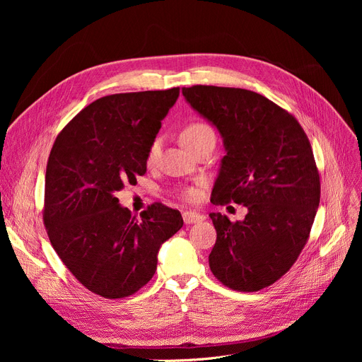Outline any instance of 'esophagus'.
<instances>
[{
  "mask_svg": "<svg viewBox=\"0 0 362 362\" xmlns=\"http://www.w3.org/2000/svg\"><path fill=\"white\" fill-rule=\"evenodd\" d=\"M205 217L199 213H195V211H185L183 213V221L186 224H194V223H199L202 221Z\"/></svg>",
  "mask_w": 362,
  "mask_h": 362,
  "instance_id": "esophagus-1",
  "label": "esophagus"
}]
</instances>
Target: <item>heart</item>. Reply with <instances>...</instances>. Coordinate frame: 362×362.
<instances>
[{"instance_id":"obj_1","label":"heart","mask_w":362,"mask_h":362,"mask_svg":"<svg viewBox=\"0 0 362 362\" xmlns=\"http://www.w3.org/2000/svg\"><path fill=\"white\" fill-rule=\"evenodd\" d=\"M205 139H214L216 141V133L211 129V126H208V124L201 123V122L187 124L180 133V141L189 151H191L194 146H197L198 144H201ZM160 151H161V141L154 139L148 148L146 163L154 164L160 157ZM183 197L186 199H195L198 197V191H197V189H186V191L183 192Z\"/></svg>"}]
</instances>
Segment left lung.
<instances>
[{"label":"left lung","mask_w":362,"mask_h":362,"mask_svg":"<svg viewBox=\"0 0 362 362\" xmlns=\"http://www.w3.org/2000/svg\"><path fill=\"white\" fill-rule=\"evenodd\" d=\"M186 103L223 138L211 201L246 206L245 218L211 213L208 257L227 288L257 292L286 273L305 246L320 204V176L305 132L286 110L240 88L197 85Z\"/></svg>","instance_id":"left-lung-1"}]
</instances>
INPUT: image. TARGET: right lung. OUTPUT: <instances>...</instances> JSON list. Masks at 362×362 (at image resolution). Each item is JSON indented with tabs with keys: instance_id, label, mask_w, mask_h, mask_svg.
<instances>
[{
	"instance_id": "add662e5",
	"label": "right lung",
	"mask_w": 362,
	"mask_h": 362,
	"mask_svg": "<svg viewBox=\"0 0 362 362\" xmlns=\"http://www.w3.org/2000/svg\"><path fill=\"white\" fill-rule=\"evenodd\" d=\"M179 88L114 93L89 104L57 136L47 164L44 221L70 273L103 298L152 279L161 245L182 229L177 210L152 204L138 220L116 194L146 171V154Z\"/></svg>"
}]
</instances>
